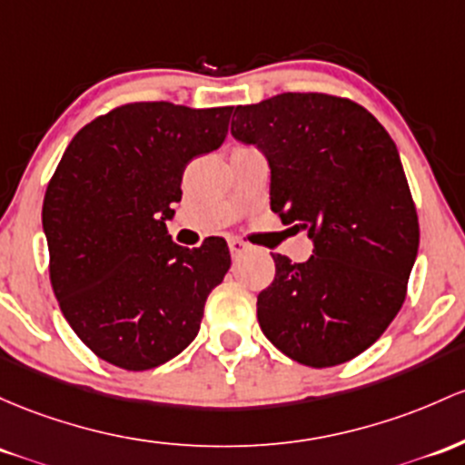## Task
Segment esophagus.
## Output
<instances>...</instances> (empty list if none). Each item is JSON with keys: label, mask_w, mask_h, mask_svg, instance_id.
Returning <instances> with one entry per match:
<instances>
[{"label": "esophagus", "mask_w": 465, "mask_h": 465, "mask_svg": "<svg viewBox=\"0 0 465 465\" xmlns=\"http://www.w3.org/2000/svg\"><path fill=\"white\" fill-rule=\"evenodd\" d=\"M229 252H232V256H241L242 252H247V242L232 238V241H229Z\"/></svg>", "instance_id": "esophagus-1"}]
</instances>
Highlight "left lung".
<instances>
[{"mask_svg":"<svg viewBox=\"0 0 465 465\" xmlns=\"http://www.w3.org/2000/svg\"><path fill=\"white\" fill-rule=\"evenodd\" d=\"M233 116V139L272 167V209L313 241L307 262L273 253L260 329L300 364H344L400 313L420 247L397 145L369 110L322 92H284Z\"/></svg>","mask_w":465,"mask_h":465,"instance_id":"left-lung-1","label":"left lung"}]
</instances>
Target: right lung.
Instances as JSON below:
<instances>
[{
	"label": "right lung",
	"instance_id": "obj_1",
	"mask_svg": "<svg viewBox=\"0 0 465 465\" xmlns=\"http://www.w3.org/2000/svg\"><path fill=\"white\" fill-rule=\"evenodd\" d=\"M232 110L121 105L76 132L50 178L42 223L61 313L119 369H154L187 349L229 272L223 238L178 247L165 221L187 163L223 145Z\"/></svg>",
	"mask_w": 465,
	"mask_h": 465
}]
</instances>
